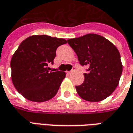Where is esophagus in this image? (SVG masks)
<instances>
[{"instance_id":"esophagus-1","label":"esophagus","mask_w":133,"mask_h":133,"mask_svg":"<svg viewBox=\"0 0 133 133\" xmlns=\"http://www.w3.org/2000/svg\"><path fill=\"white\" fill-rule=\"evenodd\" d=\"M75 71V69H72V70H70V72H68V73H70H70H72V72H74Z\"/></svg>"}]
</instances>
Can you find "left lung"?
I'll return each mask as SVG.
<instances>
[{
    "instance_id": "obj_1",
    "label": "left lung",
    "mask_w": 133,
    "mask_h": 133,
    "mask_svg": "<svg viewBox=\"0 0 133 133\" xmlns=\"http://www.w3.org/2000/svg\"><path fill=\"white\" fill-rule=\"evenodd\" d=\"M82 65H88L83 83L75 86L81 98L99 102L111 95L120 82L123 72L120 54L116 46L98 34L89 33L68 40Z\"/></svg>"
}]
</instances>
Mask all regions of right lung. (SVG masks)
I'll return each instance as SVG.
<instances>
[{"label": "right lung", "mask_w": 133, "mask_h": 133, "mask_svg": "<svg viewBox=\"0 0 133 133\" xmlns=\"http://www.w3.org/2000/svg\"><path fill=\"white\" fill-rule=\"evenodd\" d=\"M65 43L63 38L34 35L20 44L10 61L11 79L25 98L43 103L56 95L66 74L49 71L48 66L53 63L58 47Z\"/></svg>", "instance_id": "1"}]
</instances>
